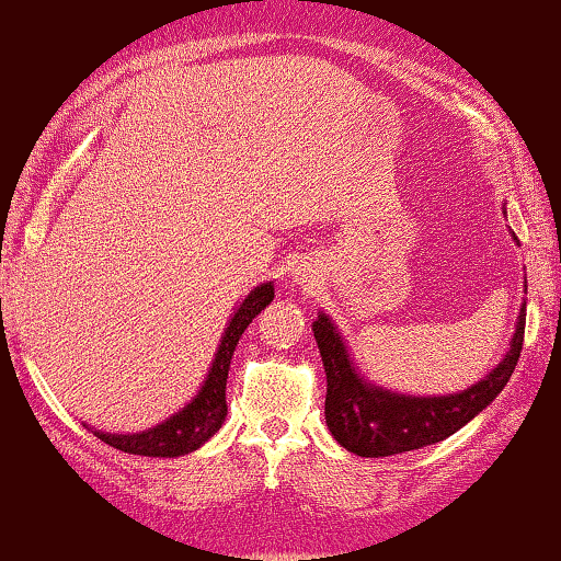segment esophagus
Returning <instances> with one entry per match:
<instances>
[{"mask_svg": "<svg viewBox=\"0 0 561 561\" xmlns=\"http://www.w3.org/2000/svg\"><path fill=\"white\" fill-rule=\"evenodd\" d=\"M297 282H299V284H301V282H307V274H299Z\"/></svg>", "mask_w": 561, "mask_h": 561, "instance_id": "esophagus-1", "label": "esophagus"}]
</instances>
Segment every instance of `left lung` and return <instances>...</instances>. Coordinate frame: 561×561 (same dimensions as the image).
Instances as JSON below:
<instances>
[{"label": "left lung", "mask_w": 561, "mask_h": 561, "mask_svg": "<svg viewBox=\"0 0 561 561\" xmlns=\"http://www.w3.org/2000/svg\"><path fill=\"white\" fill-rule=\"evenodd\" d=\"M524 319L527 305H522L504 359L482 381L449 397H409L364 381L332 319L319 314L312 329L327 371L324 416L329 432L346 451L359 457L402 455L451 437L506 387L522 354Z\"/></svg>", "instance_id": "obj_1"}]
</instances>
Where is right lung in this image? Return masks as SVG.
Returning <instances> with one entry per match:
<instances>
[{
  "instance_id": "1",
  "label": "right lung",
  "mask_w": 561,
  "mask_h": 561,
  "mask_svg": "<svg viewBox=\"0 0 561 561\" xmlns=\"http://www.w3.org/2000/svg\"><path fill=\"white\" fill-rule=\"evenodd\" d=\"M274 299V284L264 282L254 287L237 307V312L229 319L221 336L219 350L211 362V369L199 394L186 404L182 412H176L164 420L162 424L152 426V430L139 434H106L94 430L96 437L114 449L127 451V455L139 457H182L190 451L199 449L209 437L221 426L227 416V375L229 364H232V354L239 344V336L244 329L252 324V319L262 312V309Z\"/></svg>"
}]
</instances>
